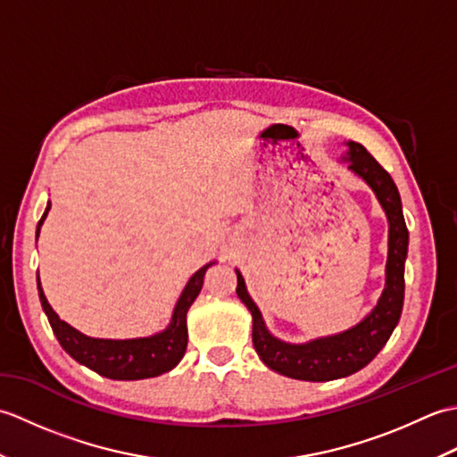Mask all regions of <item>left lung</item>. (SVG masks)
I'll list each match as a JSON object with an SVG mask.
<instances>
[{"label":"left lung","mask_w":457,"mask_h":457,"mask_svg":"<svg viewBox=\"0 0 457 457\" xmlns=\"http://www.w3.org/2000/svg\"><path fill=\"white\" fill-rule=\"evenodd\" d=\"M349 169L359 174L377 194L389 218V259H386V283L373 312L361 324L332 337L314 339L295 345L273 337L265 328L259 308L247 295L244 277L237 270L236 293L253 316V345L261 361L273 371L300 381H332L363 369L389 342L399 324L404 300V259L409 249L403 204L391 174L378 164L363 145L349 141Z\"/></svg>","instance_id":"obj_1"}]
</instances>
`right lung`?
<instances>
[{
  "label": "right lung",
  "instance_id": "right-lung-1",
  "mask_svg": "<svg viewBox=\"0 0 457 457\" xmlns=\"http://www.w3.org/2000/svg\"><path fill=\"white\" fill-rule=\"evenodd\" d=\"M51 204H48L43 218L38 220L37 226V237L41 231L43 221L46 218ZM212 265V263H210ZM202 267L200 270L192 275L187 288L179 300L177 308L170 320V326L164 332L151 336V337H139V339H96L80 334L79 329L68 326L64 320L58 318V314L46 303V296L38 283V298L45 314L48 318L53 332L62 345L64 352L74 357L76 361L86 365L98 375L108 378H118V381H137V378H149L170 371L177 367L187 352L188 344V332H187V312L190 304L196 300L202 283L204 273L208 267Z\"/></svg>",
  "mask_w": 457,
  "mask_h": 457
}]
</instances>
